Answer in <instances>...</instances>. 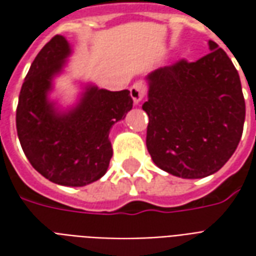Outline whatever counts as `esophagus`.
<instances>
[{"label":"esophagus","instance_id":"1","mask_svg":"<svg viewBox=\"0 0 256 256\" xmlns=\"http://www.w3.org/2000/svg\"><path fill=\"white\" fill-rule=\"evenodd\" d=\"M145 93H146V86L141 82H137L130 88V96L133 98L134 104H140L145 97Z\"/></svg>","mask_w":256,"mask_h":256}]
</instances>
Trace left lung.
Listing matches in <instances>:
<instances>
[{
	"mask_svg": "<svg viewBox=\"0 0 256 256\" xmlns=\"http://www.w3.org/2000/svg\"><path fill=\"white\" fill-rule=\"evenodd\" d=\"M194 63L185 60L146 75V148L156 166L188 180L208 177L234 154L246 102L238 72L224 49Z\"/></svg>",
	"mask_w": 256,
	"mask_h": 256,
	"instance_id": "obj_1",
	"label": "left lung"
}]
</instances>
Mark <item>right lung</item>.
<instances>
[{
  "instance_id": "right-lung-1",
  "label": "right lung",
  "mask_w": 256,
  "mask_h": 256,
  "mask_svg": "<svg viewBox=\"0 0 256 256\" xmlns=\"http://www.w3.org/2000/svg\"><path fill=\"white\" fill-rule=\"evenodd\" d=\"M71 53L67 40L56 36L36 54L20 90L16 128L24 155L41 176L63 186H84L108 170L110 132L133 108V100L128 90L86 84L78 101L62 108L50 94Z\"/></svg>"
}]
</instances>
